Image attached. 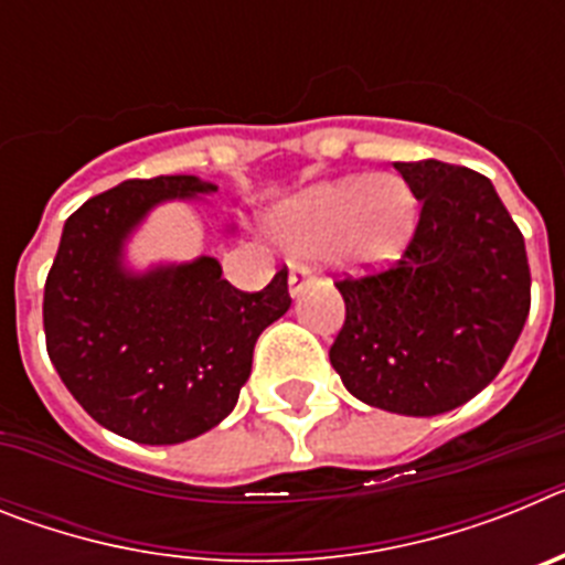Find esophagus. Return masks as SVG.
<instances>
[{"label":"esophagus","instance_id":"1","mask_svg":"<svg viewBox=\"0 0 565 565\" xmlns=\"http://www.w3.org/2000/svg\"><path fill=\"white\" fill-rule=\"evenodd\" d=\"M308 282H311V271H308V268H294L291 271V277H288V294H291V297H299V294H302V288L308 286Z\"/></svg>","mask_w":565,"mask_h":565}]
</instances>
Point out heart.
Returning a JSON list of instances; mask_svg holds the SVG:
<instances>
[{
	"label": "heart",
	"mask_w": 565,
	"mask_h": 565,
	"mask_svg": "<svg viewBox=\"0 0 565 565\" xmlns=\"http://www.w3.org/2000/svg\"><path fill=\"white\" fill-rule=\"evenodd\" d=\"M418 201L398 174H351L317 183L274 212V234L297 257H326L351 271L396 263L411 246Z\"/></svg>",
	"instance_id": "b5f03b06"
}]
</instances>
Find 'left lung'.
I'll use <instances>...</instances> for the list:
<instances>
[{
	"label": "left lung",
	"instance_id": "8db88e82",
	"mask_svg": "<svg viewBox=\"0 0 565 565\" xmlns=\"http://www.w3.org/2000/svg\"><path fill=\"white\" fill-rule=\"evenodd\" d=\"M422 203L393 268L339 279L331 364L359 402L398 416L456 411L501 373L529 317L523 234L489 178L444 161L393 163Z\"/></svg>",
	"mask_w": 565,
	"mask_h": 565
}]
</instances>
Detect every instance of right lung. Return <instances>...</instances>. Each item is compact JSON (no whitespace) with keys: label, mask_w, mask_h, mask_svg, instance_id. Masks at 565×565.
<instances>
[{"label":"right lung","mask_w":565,"mask_h":565,"mask_svg":"<svg viewBox=\"0 0 565 565\" xmlns=\"http://www.w3.org/2000/svg\"><path fill=\"white\" fill-rule=\"evenodd\" d=\"M214 192L198 174L124 181L64 223L44 282L50 362L84 411L129 441L181 444L217 427L252 376L257 337L291 308L288 271L243 294L206 254L129 266L127 243L152 209Z\"/></svg>","instance_id":"right-lung-1"}]
</instances>
